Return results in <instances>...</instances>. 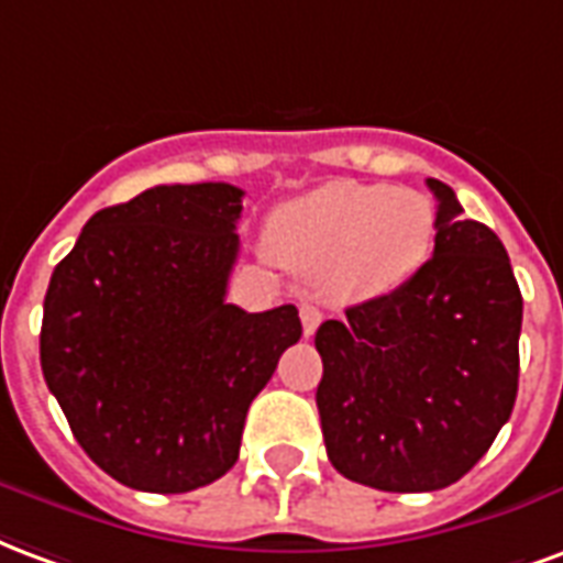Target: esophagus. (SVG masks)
<instances>
[{
	"label": "esophagus",
	"mask_w": 563,
	"mask_h": 563,
	"mask_svg": "<svg viewBox=\"0 0 563 563\" xmlns=\"http://www.w3.org/2000/svg\"><path fill=\"white\" fill-rule=\"evenodd\" d=\"M299 321H302V332H306V335H314V330H318L323 321L321 309L311 306V302H302V306H299Z\"/></svg>",
	"instance_id": "esophagus-1"
}]
</instances>
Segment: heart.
<instances>
[{
  "label": "heart",
  "instance_id": "b5f03b06",
  "mask_svg": "<svg viewBox=\"0 0 563 563\" xmlns=\"http://www.w3.org/2000/svg\"><path fill=\"white\" fill-rule=\"evenodd\" d=\"M273 252L335 299L384 297L426 264L434 209L413 188L339 179L278 207Z\"/></svg>",
  "mask_w": 563,
  "mask_h": 563
}]
</instances>
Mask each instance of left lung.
Instances as JSON below:
<instances>
[{"instance_id":"obj_1","label":"left lung","mask_w":563,"mask_h":563,"mask_svg":"<svg viewBox=\"0 0 563 563\" xmlns=\"http://www.w3.org/2000/svg\"><path fill=\"white\" fill-rule=\"evenodd\" d=\"M438 197L434 252L399 290L323 321L318 411L342 477L380 492L462 479L510 420L519 389L522 294L504 242Z\"/></svg>"}]
</instances>
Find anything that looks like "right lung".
Here are the masks:
<instances>
[{
    "instance_id": "obj_1",
    "label": "right lung",
    "mask_w": 563,
    "mask_h": 563,
    "mask_svg": "<svg viewBox=\"0 0 563 563\" xmlns=\"http://www.w3.org/2000/svg\"><path fill=\"white\" fill-rule=\"evenodd\" d=\"M242 188H146L96 212L44 297L41 372L77 444L122 486L179 495L224 477L297 306L228 302Z\"/></svg>"
}]
</instances>
